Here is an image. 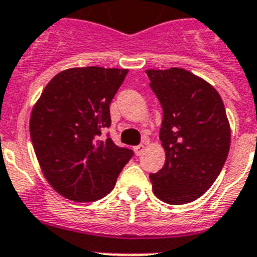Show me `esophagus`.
I'll return each instance as SVG.
<instances>
[{"mask_svg":"<svg viewBox=\"0 0 257 257\" xmlns=\"http://www.w3.org/2000/svg\"><path fill=\"white\" fill-rule=\"evenodd\" d=\"M145 148V144H140V145H136V147H133V151H135V153H136L137 156H140L141 153H143V151H144Z\"/></svg>","mask_w":257,"mask_h":257,"instance_id":"34e87169","label":"esophagus"}]
</instances>
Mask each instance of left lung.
<instances>
[{
    "label": "left lung",
    "mask_w": 257,
    "mask_h": 257,
    "mask_svg": "<svg viewBox=\"0 0 257 257\" xmlns=\"http://www.w3.org/2000/svg\"><path fill=\"white\" fill-rule=\"evenodd\" d=\"M145 73L163 108L165 164L149 175L153 193L172 205L191 203L211 188L227 160L231 125L224 102L209 82L183 68Z\"/></svg>",
    "instance_id": "obj_1"
}]
</instances>
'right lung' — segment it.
Listing matches in <instances>:
<instances>
[{"mask_svg":"<svg viewBox=\"0 0 257 257\" xmlns=\"http://www.w3.org/2000/svg\"><path fill=\"white\" fill-rule=\"evenodd\" d=\"M128 69L70 68L44 88L30 113L34 152L46 181L65 199L90 203L112 191L117 176L132 157L110 137L109 105Z\"/></svg>","mask_w":257,"mask_h":257,"instance_id":"obj_1","label":"right lung"}]
</instances>
